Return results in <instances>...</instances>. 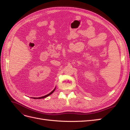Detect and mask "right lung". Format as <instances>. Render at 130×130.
<instances>
[{
  "label": "right lung",
  "mask_w": 130,
  "mask_h": 130,
  "mask_svg": "<svg viewBox=\"0 0 130 130\" xmlns=\"http://www.w3.org/2000/svg\"><path fill=\"white\" fill-rule=\"evenodd\" d=\"M56 88V87H55ZM55 88L52 91H51L50 93H49V94H47V95H45V96H42V97H40V98H32V99H44V98H46V97H47V96H49V95H50L51 94H52V93L54 92V91H55Z\"/></svg>",
  "instance_id": "right-lung-1"
}]
</instances>
